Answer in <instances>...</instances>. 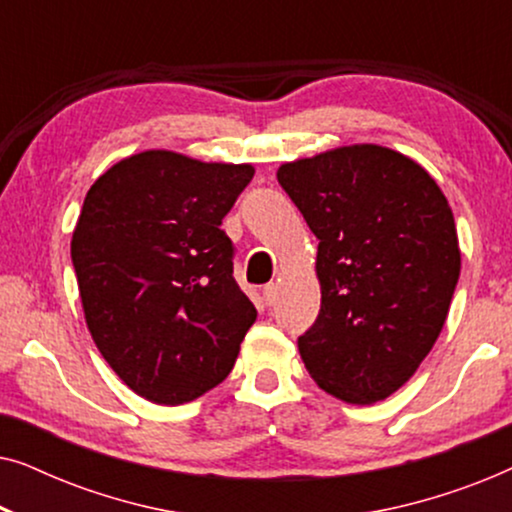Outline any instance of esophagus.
<instances>
[{
	"mask_svg": "<svg viewBox=\"0 0 512 512\" xmlns=\"http://www.w3.org/2000/svg\"><path fill=\"white\" fill-rule=\"evenodd\" d=\"M263 300H265V305H275V300H277V286L275 284H265L263 286Z\"/></svg>",
	"mask_w": 512,
	"mask_h": 512,
	"instance_id": "1",
	"label": "esophagus"
}]
</instances>
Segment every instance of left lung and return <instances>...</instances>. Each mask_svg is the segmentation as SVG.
<instances>
[{"mask_svg": "<svg viewBox=\"0 0 512 512\" xmlns=\"http://www.w3.org/2000/svg\"><path fill=\"white\" fill-rule=\"evenodd\" d=\"M277 181L319 240L321 310L298 338L326 394L370 405L415 375L459 282L452 209L422 165L377 144L284 163Z\"/></svg>", "mask_w": 512, "mask_h": 512, "instance_id": "left-lung-1", "label": "left lung"}]
</instances>
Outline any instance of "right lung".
I'll return each mask as SVG.
<instances>
[{"instance_id": "obj_1", "label": "right lung", "mask_w": 512, "mask_h": 512, "mask_svg": "<svg viewBox=\"0 0 512 512\" xmlns=\"http://www.w3.org/2000/svg\"><path fill=\"white\" fill-rule=\"evenodd\" d=\"M251 165L142 151L90 186L72 235L88 331L146 401L179 405L226 380L256 307L233 277L223 216Z\"/></svg>"}]
</instances>
